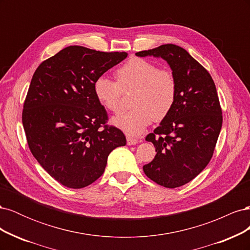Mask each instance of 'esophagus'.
<instances>
[{
  "mask_svg": "<svg viewBox=\"0 0 250 250\" xmlns=\"http://www.w3.org/2000/svg\"><path fill=\"white\" fill-rule=\"evenodd\" d=\"M139 143V140L132 138V137H127V145H135V144Z\"/></svg>",
  "mask_w": 250,
  "mask_h": 250,
  "instance_id": "obj_1",
  "label": "esophagus"
}]
</instances>
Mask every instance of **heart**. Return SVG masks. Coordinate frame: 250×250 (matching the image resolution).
<instances>
[{"mask_svg": "<svg viewBox=\"0 0 250 250\" xmlns=\"http://www.w3.org/2000/svg\"><path fill=\"white\" fill-rule=\"evenodd\" d=\"M116 82L100 76L94 82V94L102 106L111 112L121 110L122 93L133 90L132 109L112 120L129 135H139L152 122H161L174 106L177 82L172 72L158 69L143 58H131L116 71Z\"/></svg>", "mask_w": 250, "mask_h": 250, "instance_id": "b5f03b06", "label": "heart"}]
</instances>
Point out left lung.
<instances>
[{"instance_id":"obj_1","label":"left lung","mask_w":250,"mask_h":250,"mask_svg":"<svg viewBox=\"0 0 250 250\" xmlns=\"http://www.w3.org/2000/svg\"><path fill=\"white\" fill-rule=\"evenodd\" d=\"M137 55L164 58L177 82L173 108L146 137L156 155L143 170L157 185L178 188L197 176L214 154L223 120L215 83L197 60L176 44H163Z\"/></svg>"}]
</instances>
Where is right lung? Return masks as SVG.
I'll return each instance as SVG.
<instances>
[{"mask_svg":"<svg viewBox=\"0 0 250 250\" xmlns=\"http://www.w3.org/2000/svg\"><path fill=\"white\" fill-rule=\"evenodd\" d=\"M127 55L70 46L33 74L21 113L27 143L42 167L64 187L93 184L111 151L126 145L124 133L107 124L94 82Z\"/></svg>","mask_w":250,"mask_h":250,"instance_id":"right-lung-1","label":"right lung"}]
</instances>
